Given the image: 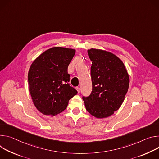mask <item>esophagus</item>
I'll return each instance as SVG.
<instances>
[{
    "label": "esophagus",
    "instance_id": "obj_1",
    "mask_svg": "<svg viewBox=\"0 0 159 159\" xmlns=\"http://www.w3.org/2000/svg\"><path fill=\"white\" fill-rule=\"evenodd\" d=\"M76 90L78 91V93H80V87H76Z\"/></svg>",
    "mask_w": 159,
    "mask_h": 159
}]
</instances>
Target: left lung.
Wrapping results in <instances>:
<instances>
[{
  "label": "left lung",
  "mask_w": 159,
  "mask_h": 159,
  "mask_svg": "<svg viewBox=\"0 0 159 159\" xmlns=\"http://www.w3.org/2000/svg\"><path fill=\"white\" fill-rule=\"evenodd\" d=\"M92 91L83 97L86 111L97 118H105L117 111L128 90L129 78L124 63L111 52L91 48Z\"/></svg>",
  "instance_id": "left-lung-1"
}]
</instances>
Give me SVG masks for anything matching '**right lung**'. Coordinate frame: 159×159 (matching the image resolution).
Returning a JSON list of instances; mask_svg holds the SVG:
<instances>
[{"label":"right lung","instance_id":"1","mask_svg":"<svg viewBox=\"0 0 159 159\" xmlns=\"http://www.w3.org/2000/svg\"><path fill=\"white\" fill-rule=\"evenodd\" d=\"M76 50L61 47L49 48L31 64L28 75L29 91L37 109L44 115L64 111L78 93L70 86L67 67Z\"/></svg>","mask_w":159,"mask_h":159}]
</instances>
